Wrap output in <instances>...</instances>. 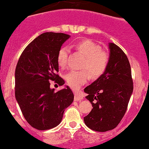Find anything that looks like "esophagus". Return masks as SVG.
<instances>
[{
	"label": "esophagus",
	"mask_w": 149,
	"mask_h": 149,
	"mask_svg": "<svg viewBox=\"0 0 149 149\" xmlns=\"http://www.w3.org/2000/svg\"><path fill=\"white\" fill-rule=\"evenodd\" d=\"M74 95H74L75 101H81V100H82L83 98H84V96H83L81 94H80V93H76Z\"/></svg>",
	"instance_id": "1"
}]
</instances>
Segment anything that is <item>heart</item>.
I'll use <instances>...</instances> for the list:
<instances>
[{
    "mask_svg": "<svg viewBox=\"0 0 149 149\" xmlns=\"http://www.w3.org/2000/svg\"><path fill=\"white\" fill-rule=\"evenodd\" d=\"M73 47L81 53L85 61L82 69H86L93 77H99L105 73L109 66L110 57L109 53L102 51L101 47L90 40H83L77 42ZM68 49L67 47H61L57 54L58 64L61 68L66 65ZM67 84L73 89H79L88 81L89 74L86 70H71L65 76Z\"/></svg>",
    "mask_w": 149,
    "mask_h": 149,
    "instance_id": "1",
    "label": "heart"
}]
</instances>
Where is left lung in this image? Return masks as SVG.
I'll return each instance as SVG.
<instances>
[{"instance_id":"left-lung-1","label":"left lung","mask_w":149,"mask_h":149,"mask_svg":"<svg viewBox=\"0 0 149 149\" xmlns=\"http://www.w3.org/2000/svg\"><path fill=\"white\" fill-rule=\"evenodd\" d=\"M110 61L105 73L85 88L86 98L93 109L84 118L86 125L99 132L118 126L127 110L132 94L133 79L128 59L117 45L109 43Z\"/></svg>"}]
</instances>
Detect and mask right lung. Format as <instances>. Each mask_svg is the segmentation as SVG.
<instances>
[{"mask_svg": "<svg viewBox=\"0 0 149 149\" xmlns=\"http://www.w3.org/2000/svg\"><path fill=\"white\" fill-rule=\"evenodd\" d=\"M70 38L63 33L47 32L30 43L19 58L15 71V95L23 116L32 127L48 130L61 122L65 109L74 98L68 86L54 91L49 81L65 84L57 72V54Z\"/></svg>", "mask_w": 149, "mask_h": 149, "instance_id": "obj_1", "label": "right lung"}]
</instances>
